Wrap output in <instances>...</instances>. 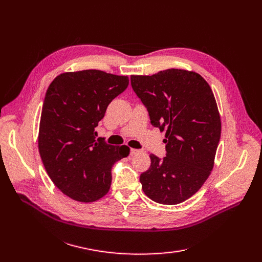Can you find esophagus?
Returning <instances> with one entry per match:
<instances>
[{"mask_svg": "<svg viewBox=\"0 0 262 262\" xmlns=\"http://www.w3.org/2000/svg\"><path fill=\"white\" fill-rule=\"evenodd\" d=\"M142 152L141 149H137V148H130V155L133 156V155H138Z\"/></svg>", "mask_w": 262, "mask_h": 262, "instance_id": "1", "label": "esophagus"}]
</instances>
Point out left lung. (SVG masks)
Wrapping results in <instances>:
<instances>
[{
    "instance_id": "8db88e82",
    "label": "left lung",
    "mask_w": 262,
    "mask_h": 262,
    "mask_svg": "<svg viewBox=\"0 0 262 262\" xmlns=\"http://www.w3.org/2000/svg\"><path fill=\"white\" fill-rule=\"evenodd\" d=\"M131 85L152 125L166 129V156L149 154V168L140 176L142 189L157 203L184 202L202 187L214 166L221 118L211 87L200 74L180 69L131 75Z\"/></svg>"
}]
</instances>
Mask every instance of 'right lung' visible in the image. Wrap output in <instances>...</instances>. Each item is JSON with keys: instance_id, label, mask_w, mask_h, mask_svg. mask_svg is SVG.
Masks as SVG:
<instances>
[{"instance_id": "right-lung-1", "label": "right lung", "mask_w": 262, "mask_h": 262, "mask_svg": "<svg viewBox=\"0 0 262 262\" xmlns=\"http://www.w3.org/2000/svg\"><path fill=\"white\" fill-rule=\"evenodd\" d=\"M128 85V76L84 70L58 75L47 90L39 153L53 184L71 199L87 203L107 194L114 164L129 155L126 145L96 140L95 130Z\"/></svg>"}]
</instances>
